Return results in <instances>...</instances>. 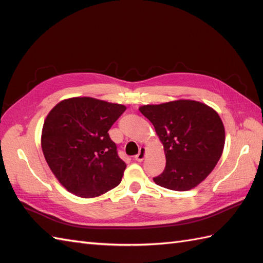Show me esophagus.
<instances>
[{
	"label": "esophagus",
	"mask_w": 263,
	"mask_h": 263,
	"mask_svg": "<svg viewBox=\"0 0 263 263\" xmlns=\"http://www.w3.org/2000/svg\"><path fill=\"white\" fill-rule=\"evenodd\" d=\"M145 151L146 149L144 148V147H141L139 148V152H138V154H136L135 155V160L136 161H143V159H144V157H145Z\"/></svg>",
	"instance_id": "34e87169"
}]
</instances>
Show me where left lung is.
Here are the masks:
<instances>
[{"instance_id": "obj_1", "label": "left lung", "mask_w": 263, "mask_h": 263, "mask_svg": "<svg viewBox=\"0 0 263 263\" xmlns=\"http://www.w3.org/2000/svg\"><path fill=\"white\" fill-rule=\"evenodd\" d=\"M152 122L165 153V168L155 184L189 191L204 180L220 159L224 128L220 117L201 102L178 100L139 108Z\"/></svg>"}]
</instances>
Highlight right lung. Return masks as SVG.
<instances>
[{
    "instance_id": "obj_1",
    "label": "right lung",
    "mask_w": 263,
    "mask_h": 263,
    "mask_svg": "<svg viewBox=\"0 0 263 263\" xmlns=\"http://www.w3.org/2000/svg\"><path fill=\"white\" fill-rule=\"evenodd\" d=\"M125 110L121 104L72 98L47 115L42 149L52 173L69 192L95 197L120 184L126 163L108 132Z\"/></svg>"
}]
</instances>
